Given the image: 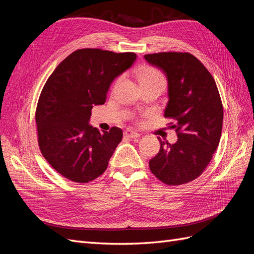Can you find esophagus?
Returning a JSON list of instances; mask_svg holds the SVG:
<instances>
[{"mask_svg":"<svg viewBox=\"0 0 254 254\" xmlns=\"http://www.w3.org/2000/svg\"><path fill=\"white\" fill-rule=\"evenodd\" d=\"M124 135L126 137H129V139H135V137H139L140 136V133L135 132L134 130H132V129H127V130H125V131H124Z\"/></svg>","mask_w":254,"mask_h":254,"instance_id":"34e87169","label":"esophagus"}]
</instances>
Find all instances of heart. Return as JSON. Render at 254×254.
Returning <instances> with one entry per match:
<instances>
[{
	"mask_svg": "<svg viewBox=\"0 0 254 254\" xmlns=\"http://www.w3.org/2000/svg\"><path fill=\"white\" fill-rule=\"evenodd\" d=\"M137 77H139L140 82L146 81V80H152V79H159V80L164 81L163 75L153 67L142 68V70L139 72V74H137Z\"/></svg>",
	"mask_w": 254,
	"mask_h": 254,
	"instance_id": "1",
	"label": "heart"
}]
</instances>
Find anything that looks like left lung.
<instances>
[{"mask_svg":"<svg viewBox=\"0 0 254 254\" xmlns=\"http://www.w3.org/2000/svg\"><path fill=\"white\" fill-rule=\"evenodd\" d=\"M144 58L166 76L164 117L175 120L171 127L178 135L175 144L159 139L160 150L149 168L163 183L180 186L200 176L218 147L224 119L220 95L213 76L190 53L148 54Z\"/></svg>","mask_w":254,"mask_h":254,"instance_id":"1","label":"left lung"}]
</instances>
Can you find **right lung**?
<instances>
[{
    "label": "right lung",
    "instance_id": "right-lung-1",
    "mask_svg": "<svg viewBox=\"0 0 254 254\" xmlns=\"http://www.w3.org/2000/svg\"><path fill=\"white\" fill-rule=\"evenodd\" d=\"M134 53L101 49L73 52L45 82L36 109L42 156L64 178L88 183L101 176L123 137L121 128L101 133L89 124L112 81L133 64Z\"/></svg>",
    "mask_w": 254,
    "mask_h": 254
}]
</instances>
